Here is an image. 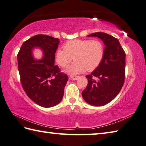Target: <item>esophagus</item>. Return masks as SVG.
<instances>
[{"label": "esophagus", "mask_w": 146, "mask_h": 146, "mask_svg": "<svg viewBox=\"0 0 146 146\" xmlns=\"http://www.w3.org/2000/svg\"><path fill=\"white\" fill-rule=\"evenodd\" d=\"M79 78V76H71L70 77V79H71V80H73V81H76L78 79V78Z\"/></svg>", "instance_id": "1"}]
</instances>
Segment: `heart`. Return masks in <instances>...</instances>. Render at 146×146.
<instances>
[{
    "label": "heart",
    "mask_w": 146,
    "mask_h": 146,
    "mask_svg": "<svg viewBox=\"0 0 146 146\" xmlns=\"http://www.w3.org/2000/svg\"><path fill=\"white\" fill-rule=\"evenodd\" d=\"M104 45L100 40L74 39L66 42L64 48H58L55 53V60L62 67H67L73 58L76 60L64 72L70 75L92 71L98 67L103 59Z\"/></svg>",
    "instance_id": "1"
}]
</instances>
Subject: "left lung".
I'll return each instance as SVG.
<instances>
[{
	"mask_svg": "<svg viewBox=\"0 0 146 146\" xmlns=\"http://www.w3.org/2000/svg\"><path fill=\"white\" fill-rule=\"evenodd\" d=\"M88 37L99 38L106 47L100 64L86 76L88 83L82 97L90 105L103 106L116 97L124 84L125 53L119 40L111 35L96 32Z\"/></svg>",
	"mask_w": 146,
	"mask_h": 146,
	"instance_id": "8db88e82",
	"label": "left lung"
}]
</instances>
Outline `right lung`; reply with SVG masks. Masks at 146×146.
Instances as JSON below:
<instances>
[{
  "label": "right lung",
  "instance_id": "obj_1",
  "mask_svg": "<svg viewBox=\"0 0 146 146\" xmlns=\"http://www.w3.org/2000/svg\"><path fill=\"white\" fill-rule=\"evenodd\" d=\"M60 40L46 35H36L23 43L18 54V66L23 88L28 97L43 107L58 104L64 97L68 76L54 65V54ZM35 48L43 52L36 60L33 55Z\"/></svg>",
  "mask_w": 146,
  "mask_h": 146
}]
</instances>
